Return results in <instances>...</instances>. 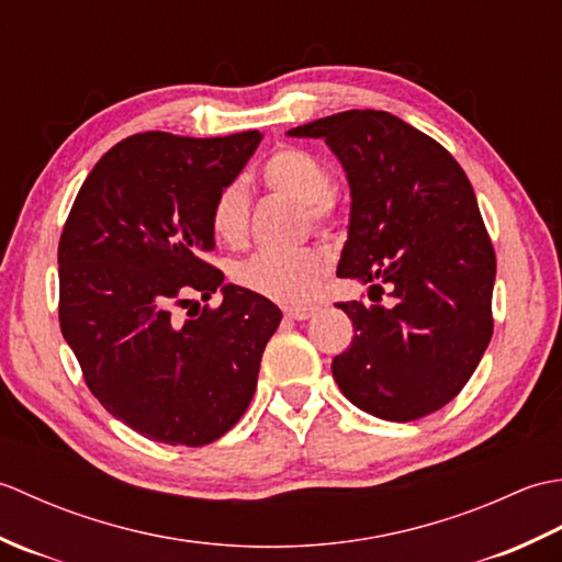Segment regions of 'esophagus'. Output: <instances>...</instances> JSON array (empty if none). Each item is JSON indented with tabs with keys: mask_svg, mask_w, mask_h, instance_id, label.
I'll return each instance as SVG.
<instances>
[{
	"mask_svg": "<svg viewBox=\"0 0 562 562\" xmlns=\"http://www.w3.org/2000/svg\"><path fill=\"white\" fill-rule=\"evenodd\" d=\"M318 314V306L316 304H304V306H288L284 308V316L294 318V321H306Z\"/></svg>",
	"mask_w": 562,
	"mask_h": 562,
	"instance_id": "esophagus-1",
	"label": "esophagus"
}]
</instances>
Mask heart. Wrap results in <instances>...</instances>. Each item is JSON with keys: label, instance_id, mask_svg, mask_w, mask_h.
<instances>
[{"label": "heart", "instance_id": "1", "mask_svg": "<svg viewBox=\"0 0 562 562\" xmlns=\"http://www.w3.org/2000/svg\"><path fill=\"white\" fill-rule=\"evenodd\" d=\"M262 183L278 195L306 207L312 222L333 220V173L316 154L300 147H282L262 164ZM210 229L224 246H238L248 229V193L241 181L226 183L210 207ZM328 270V258L318 248H300L292 254L260 250L236 262L232 280L248 292L272 302H306Z\"/></svg>", "mask_w": 562, "mask_h": 562}]
</instances>
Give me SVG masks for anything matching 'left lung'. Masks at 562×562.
Returning <instances> with one entry per match:
<instances>
[{"label": "left lung", "instance_id": "obj_1", "mask_svg": "<svg viewBox=\"0 0 562 562\" xmlns=\"http://www.w3.org/2000/svg\"><path fill=\"white\" fill-rule=\"evenodd\" d=\"M288 135L326 139L342 164L352 202L338 278L372 284V304H338L355 326L330 364L342 396L391 423L445 408L493 336L495 250L471 181L439 142L386 111Z\"/></svg>", "mask_w": 562, "mask_h": 562}]
</instances>
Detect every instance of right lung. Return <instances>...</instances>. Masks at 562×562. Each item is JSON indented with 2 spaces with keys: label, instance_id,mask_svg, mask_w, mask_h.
<instances>
[{
  "label": "right lung",
  "instance_id": "right-lung-1",
  "mask_svg": "<svg viewBox=\"0 0 562 562\" xmlns=\"http://www.w3.org/2000/svg\"><path fill=\"white\" fill-rule=\"evenodd\" d=\"M262 135L117 142L79 188L57 246L59 328L89 391L142 437L202 447L238 423L280 308L205 260L210 207ZM223 304L180 316L190 293ZM198 304V302H195Z\"/></svg>",
  "mask_w": 562,
  "mask_h": 562
}]
</instances>
